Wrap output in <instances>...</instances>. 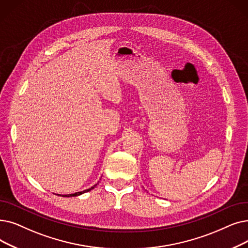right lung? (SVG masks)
Wrapping results in <instances>:
<instances>
[{"label": "right lung", "mask_w": 248, "mask_h": 248, "mask_svg": "<svg viewBox=\"0 0 248 248\" xmlns=\"http://www.w3.org/2000/svg\"><path fill=\"white\" fill-rule=\"evenodd\" d=\"M96 186H97V185H95V186H93L92 187H90V188H88V189H85V190H83V191H78V192H75V193H71V195H62V197H67V198H70V197H77V196L82 195V193H84V192L90 191V190H91V189H93ZM58 196H61V195H58Z\"/></svg>", "instance_id": "right-lung-1"}]
</instances>
